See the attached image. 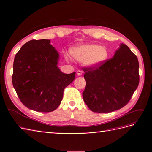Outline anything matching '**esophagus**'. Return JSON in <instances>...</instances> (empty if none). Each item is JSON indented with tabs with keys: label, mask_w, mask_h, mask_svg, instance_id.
Here are the masks:
<instances>
[{
	"label": "esophagus",
	"mask_w": 152,
	"mask_h": 152,
	"mask_svg": "<svg viewBox=\"0 0 152 152\" xmlns=\"http://www.w3.org/2000/svg\"><path fill=\"white\" fill-rule=\"evenodd\" d=\"M76 73H77V75L78 76H81V75H82V74H83V71H81V70H78Z\"/></svg>",
	"instance_id": "esophagus-1"
}]
</instances>
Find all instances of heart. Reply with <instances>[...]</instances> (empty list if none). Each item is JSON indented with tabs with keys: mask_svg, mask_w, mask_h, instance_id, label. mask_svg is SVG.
Here are the masks:
<instances>
[{
	"mask_svg": "<svg viewBox=\"0 0 152 152\" xmlns=\"http://www.w3.org/2000/svg\"><path fill=\"white\" fill-rule=\"evenodd\" d=\"M70 53L76 59L83 60V64L88 67L101 65L109 56V51L106 47L93 44L75 46L70 49Z\"/></svg>",
	"mask_w": 152,
	"mask_h": 152,
	"instance_id": "heart-1",
	"label": "heart"
}]
</instances>
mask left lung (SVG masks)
Listing matches in <instances>:
<instances>
[{
    "mask_svg": "<svg viewBox=\"0 0 152 152\" xmlns=\"http://www.w3.org/2000/svg\"><path fill=\"white\" fill-rule=\"evenodd\" d=\"M137 56L121 44L112 58L95 67H84L86 86L83 97L96 113H110L125 106L139 84Z\"/></svg>",
    "mask_w": 152,
    "mask_h": 152,
    "instance_id": "left-lung-1",
    "label": "left lung"
}]
</instances>
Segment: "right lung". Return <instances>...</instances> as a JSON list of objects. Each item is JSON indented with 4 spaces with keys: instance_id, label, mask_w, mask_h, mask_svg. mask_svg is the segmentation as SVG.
Wrapping results in <instances>:
<instances>
[{
    "instance_id": "obj_1",
    "label": "right lung",
    "mask_w": 152,
    "mask_h": 152,
    "mask_svg": "<svg viewBox=\"0 0 152 152\" xmlns=\"http://www.w3.org/2000/svg\"><path fill=\"white\" fill-rule=\"evenodd\" d=\"M59 57L48 39L28 41L16 54L12 85L27 108L48 113L61 104L64 89L74 81L76 72H62L57 66Z\"/></svg>"
}]
</instances>
